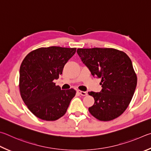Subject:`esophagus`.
Returning <instances> with one entry per match:
<instances>
[{"mask_svg": "<svg viewBox=\"0 0 151 151\" xmlns=\"http://www.w3.org/2000/svg\"><path fill=\"white\" fill-rule=\"evenodd\" d=\"M78 93L79 94H80L81 96H87V94H88L86 91H80V90H78Z\"/></svg>", "mask_w": 151, "mask_h": 151, "instance_id": "34e87169", "label": "esophagus"}]
</instances>
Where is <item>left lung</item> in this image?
Returning <instances> with one entry per match:
<instances>
[{"label": "left lung", "mask_w": 151, "mask_h": 151, "mask_svg": "<svg viewBox=\"0 0 151 151\" xmlns=\"http://www.w3.org/2000/svg\"><path fill=\"white\" fill-rule=\"evenodd\" d=\"M77 52L92 76L101 79V92H88L95 99L89 113L102 121L119 117L129 106L137 86L131 59L114 48H78Z\"/></svg>", "instance_id": "left-lung-1"}]
</instances>
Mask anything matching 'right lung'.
Listing matches in <instances>:
<instances>
[{
	"label": "right lung",
	"mask_w": 151,
	"mask_h": 151,
	"mask_svg": "<svg viewBox=\"0 0 151 151\" xmlns=\"http://www.w3.org/2000/svg\"><path fill=\"white\" fill-rule=\"evenodd\" d=\"M76 52V47H40L23 60L20 68V93L36 117L44 121H55L67 111L76 91L72 88L62 90L54 80L62 74L65 64Z\"/></svg>",
	"instance_id": "add662e5"
}]
</instances>
